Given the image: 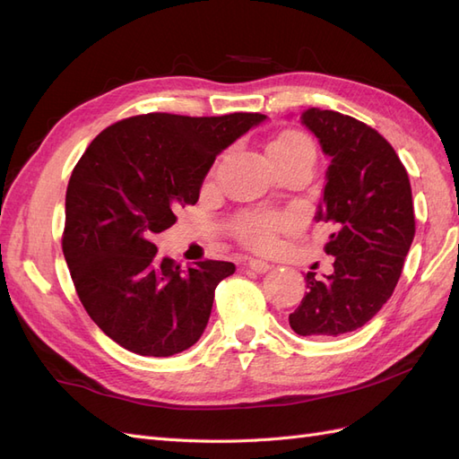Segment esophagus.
I'll list each match as a JSON object with an SVG mask.
<instances>
[{"label":"esophagus","mask_w":459,"mask_h":459,"mask_svg":"<svg viewBox=\"0 0 459 459\" xmlns=\"http://www.w3.org/2000/svg\"><path fill=\"white\" fill-rule=\"evenodd\" d=\"M248 268L256 273H266L272 270V264H268L266 260H258V258H251L248 260Z\"/></svg>","instance_id":"esophagus-1"}]
</instances>
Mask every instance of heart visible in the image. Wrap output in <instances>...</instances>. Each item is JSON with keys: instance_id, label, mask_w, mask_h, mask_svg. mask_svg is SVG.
Returning <instances> with one entry per match:
<instances>
[{"instance_id": "b5f03b06", "label": "heart", "mask_w": 459, "mask_h": 459, "mask_svg": "<svg viewBox=\"0 0 459 459\" xmlns=\"http://www.w3.org/2000/svg\"><path fill=\"white\" fill-rule=\"evenodd\" d=\"M268 152L272 160H289L299 157L314 159V143L310 137L297 130L283 132L268 145ZM293 218L268 211L247 212L233 220L231 230L241 243L260 251H270L277 245V233L290 228Z\"/></svg>"}]
</instances>
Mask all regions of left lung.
I'll return each mask as SVG.
<instances>
[{"label": "left lung", "instance_id": "1", "mask_svg": "<svg viewBox=\"0 0 459 459\" xmlns=\"http://www.w3.org/2000/svg\"><path fill=\"white\" fill-rule=\"evenodd\" d=\"M300 118L331 159L316 220L335 226L325 245L335 262L324 280L307 273L289 324L302 337H339L393 295L415 235L411 187L393 145L368 124L316 107Z\"/></svg>", "mask_w": 459, "mask_h": 459}]
</instances>
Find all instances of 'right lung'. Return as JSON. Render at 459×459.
<instances>
[{
  "mask_svg": "<svg viewBox=\"0 0 459 459\" xmlns=\"http://www.w3.org/2000/svg\"><path fill=\"white\" fill-rule=\"evenodd\" d=\"M264 118L130 117L105 128L74 166L63 255L86 312L126 351L172 356L203 335L216 285L235 264L204 260L182 270L157 255L152 238L176 224L179 206L199 201L218 152Z\"/></svg>",
  "mask_w": 459,
  "mask_h": 459,
  "instance_id": "obj_1",
  "label": "right lung"
}]
</instances>
